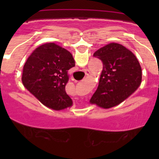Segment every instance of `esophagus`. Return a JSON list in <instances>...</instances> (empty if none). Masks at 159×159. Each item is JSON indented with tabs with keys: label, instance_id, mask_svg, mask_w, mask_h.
Masks as SVG:
<instances>
[{
	"label": "esophagus",
	"instance_id": "34e87169",
	"mask_svg": "<svg viewBox=\"0 0 159 159\" xmlns=\"http://www.w3.org/2000/svg\"><path fill=\"white\" fill-rule=\"evenodd\" d=\"M85 73H86L87 75H88L90 74V71L89 70H86V71H85Z\"/></svg>",
	"mask_w": 159,
	"mask_h": 159
}]
</instances>
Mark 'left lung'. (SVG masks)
<instances>
[{
  "label": "left lung",
  "mask_w": 159,
  "mask_h": 159,
  "mask_svg": "<svg viewBox=\"0 0 159 159\" xmlns=\"http://www.w3.org/2000/svg\"><path fill=\"white\" fill-rule=\"evenodd\" d=\"M94 57L103 67L99 86L90 100L91 103L108 109L127 99L142 83V68L136 57L118 43H110L98 49Z\"/></svg>",
  "instance_id": "obj_1"
}]
</instances>
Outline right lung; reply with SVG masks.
<instances>
[{
  "label": "right lung",
  "mask_w": 159,
  "mask_h": 159,
  "mask_svg": "<svg viewBox=\"0 0 159 159\" xmlns=\"http://www.w3.org/2000/svg\"><path fill=\"white\" fill-rule=\"evenodd\" d=\"M75 66L72 55L55 43L36 48L23 67L22 84L42 104L55 111L72 106L65 92L68 70Z\"/></svg>",
  "instance_id": "add662e5"
}]
</instances>
